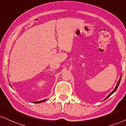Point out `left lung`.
Here are the masks:
<instances>
[{"label": "left lung", "instance_id": "1", "mask_svg": "<svg viewBox=\"0 0 126 126\" xmlns=\"http://www.w3.org/2000/svg\"><path fill=\"white\" fill-rule=\"evenodd\" d=\"M121 79H122V76H121V77H120V79H119V81H118L117 84V85H116V87H115V89H114V90H113V92H111V93L110 94H109V95H108V96H107V97H106V98H105V99H104V100L107 99V98H108L109 96H111V95L112 94H113V93H114V92H116V90H117V89L118 86H119V84H120V80H121Z\"/></svg>", "mask_w": 126, "mask_h": 126}]
</instances>
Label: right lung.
<instances>
[{
    "mask_svg": "<svg viewBox=\"0 0 126 126\" xmlns=\"http://www.w3.org/2000/svg\"><path fill=\"white\" fill-rule=\"evenodd\" d=\"M12 87V86H11ZM46 101V100H42V101H35V102H34V103H42V102H43V101Z\"/></svg>",
    "mask_w": 126,
    "mask_h": 126,
    "instance_id": "obj_1",
    "label": "right lung"
}]
</instances>
